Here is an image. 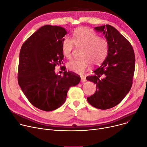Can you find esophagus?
Here are the masks:
<instances>
[{
	"label": "esophagus",
	"instance_id": "obj_1",
	"mask_svg": "<svg viewBox=\"0 0 147 147\" xmlns=\"http://www.w3.org/2000/svg\"><path fill=\"white\" fill-rule=\"evenodd\" d=\"M81 82H85V81H87V80H86L85 77L81 76Z\"/></svg>",
	"mask_w": 147,
	"mask_h": 147
}]
</instances>
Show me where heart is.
<instances>
[{"label": "heart", "mask_w": 147, "mask_h": 147, "mask_svg": "<svg viewBox=\"0 0 147 147\" xmlns=\"http://www.w3.org/2000/svg\"><path fill=\"white\" fill-rule=\"evenodd\" d=\"M75 46L82 47L80 59H74L67 63L69 71L78 75H83L88 70L90 64L101 63L107 56V41L86 27H81L74 31L73 39L66 37L62 42L63 54L67 59L72 56Z\"/></svg>", "instance_id": "b5f03b06"}]
</instances>
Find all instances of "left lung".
<instances>
[{
	"label": "left lung",
	"instance_id": "obj_1",
	"mask_svg": "<svg viewBox=\"0 0 147 147\" xmlns=\"http://www.w3.org/2000/svg\"><path fill=\"white\" fill-rule=\"evenodd\" d=\"M94 30L105 36L109 51L104 62L94 71V75L86 78L97 87L96 92L87 97V100L93 107L106 110L119 104L130 91L135 57L131 43L113 27L102 25ZM101 75L105 77L100 80Z\"/></svg>",
	"mask_w": 147,
	"mask_h": 147
}]
</instances>
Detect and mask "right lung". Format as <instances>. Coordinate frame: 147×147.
Masks as SVG:
<instances>
[{
    "mask_svg": "<svg viewBox=\"0 0 147 147\" xmlns=\"http://www.w3.org/2000/svg\"><path fill=\"white\" fill-rule=\"evenodd\" d=\"M67 34L59 26L45 25L22 45L18 66V81L29 101L46 111H53L66 101L71 87L80 82L75 74L65 71L63 76L55 72L63 59L62 42Z\"/></svg>",
    "mask_w": 147,
    "mask_h": 147,
    "instance_id": "obj_1",
    "label": "right lung"
}]
</instances>
